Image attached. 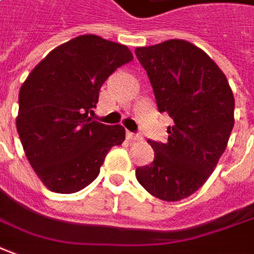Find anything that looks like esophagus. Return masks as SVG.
Instances as JSON below:
<instances>
[{
	"instance_id": "1",
	"label": "esophagus",
	"mask_w": 254,
	"mask_h": 254,
	"mask_svg": "<svg viewBox=\"0 0 254 254\" xmlns=\"http://www.w3.org/2000/svg\"><path fill=\"white\" fill-rule=\"evenodd\" d=\"M126 135H127V139H130V141H138V139H141V135H139V134L131 132V131H127Z\"/></svg>"
}]
</instances>
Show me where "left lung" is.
Instances as JSON below:
<instances>
[{"instance_id":"left-lung-1","label":"left lung","mask_w":254,"mask_h":254,"mask_svg":"<svg viewBox=\"0 0 254 254\" xmlns=\"http://www.w3.org/2000/svg\"><path fill=\"white\" fill-rule=\"evenodd\" d=\"M156 98L173 119L167 142L148 141L155 159L137 167L138 183L167 202L196 192L216 169L234 127L235 101L228 80L206 52L184 40L135 50Z\"/></svg>"}]
</instances>
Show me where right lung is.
<instances>
[{"mask_svg": "<svg viewBox=\"0 0 254 254\" xmlns=\"http://www.w3.org/2000/svg\"><path fill=\"white\" fill-rule=\"evenodd\" d=\"M130 61L126 45L78 36L51 51L22 84L17 134L48 190L73 193L85 188L98 177L110 148L126 139L120 124L106 126L90 115L106 78Z\"/></svg>", "mask_w": 254, "mask_h": 254, "instance_id": "obj_1", "label": "right lung"}]
</instances>
